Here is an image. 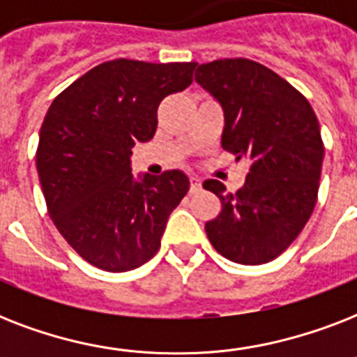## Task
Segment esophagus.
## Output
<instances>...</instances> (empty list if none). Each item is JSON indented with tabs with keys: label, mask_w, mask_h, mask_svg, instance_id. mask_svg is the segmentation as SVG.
<instances>
[{
	"label": "esophagus",
	"mask_w": 357,
	"mask_h": 357,
	"mask_svg": "<svg viewBox=\"0 0 357 357\" xmlns=\"http://www.w3.org/2000/svg\"><path fill=\"white\" fill-rule=\"evenodd\" d=\"M200 190H202L200 178H190V192L195 195V192H200Z\"/></svg>",
	"instance_id": "obj_1"
}]
</instances>
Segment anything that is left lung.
<instances>
[{
  "label": "left lung",
  "instance_id": "left-lung-1",
  "mask_svg": "<svg viewBox=\"0 0 357 357\" xmlns=\"http://www.w3.org/2000/svg\"><path fill=\"white\" fill-rule=\"evenodd\" d=\"M196 83L222 107L224 150L250 161L237 192L218 179L204 181L222 204L206 224L207 237L229 261L268 263L298 237L315 209L324 159L319 120L293 85L250 59L200 64Z\"/></svg>",
  "mask_w": 357,
  "mask_h": 357
}]
</instances>
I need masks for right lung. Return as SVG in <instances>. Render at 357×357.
Here are the masks:
<instances>
[{"instance_id": "add662e5", "label": "right lung", "mask_w": 357, "mask_h": 357, "mask_svg": "<svg viewBox=\"0 0 357 357\" xmlns=\"http://www.w3.org/2000/svg\"><path fill=\"white\" fill-rule=\"evenodd\" d=\"M196 63L114 59L64 89L42 122L36 170L66 243L107 272L157 254L170 213L189 190L181 170L131 174V148L153 139L157 107L192 83Z\"/></svg>"}]
</instances>
